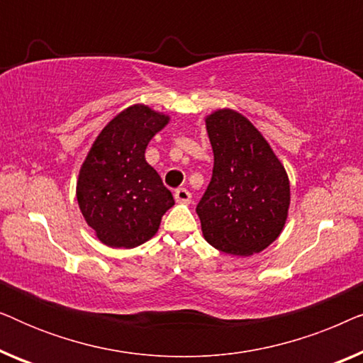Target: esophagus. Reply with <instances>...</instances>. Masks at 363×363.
<instances>
[{
    "mask_svg": "<svg viewBox=\"0 0 363 363\" xmlns=\"http://www.w3.org/2000/svg\"><path fill=\"white\" fill-rule=\"evenodd\" d=\"M175 200L178 203H190L191 200V193L186 190V188H178L175 191Z\"/></svg>",
    "mask_w": 363,
    "mask_h": 363,
    "instance_id": "obj_1",
    "label": "esophagus"
}]
</instances>
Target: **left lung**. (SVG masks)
<instances>
[{"instance_id":"8db88e82","label":"left lung","mask_w":363,"mask_h":363,"mask_svg":"<svg viewBox=\"0 0 363 363\" xmlns=\"http://www.w3.org/2000/svg\"><path fill=\"white\" fill-rule=\"evenodd\" d=\"M205 122L215 165L196 206L203 236L226 255L252 256L286 225L289 178L262 133L240 112L218 108Z\"/></svg>"}]
</instances>
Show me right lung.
<instances>
[{"mask_svg":"<svg viewBox=\"0 0 363 363\" xmlns=\"http://www.w3.org/2000/svg\"><path fill=\"white\" fill-rule=\"evenodd\" d=\"M168 122L167 113L135 104L117 113L94 140L79 170L76 196L84 220L106 246L143 245L175 205L145 160L148 142Z\"/></svg>","mask_w":363,"mask_h":363,"instance_id":"add662e5","label":"right lung"}]
</instances>
